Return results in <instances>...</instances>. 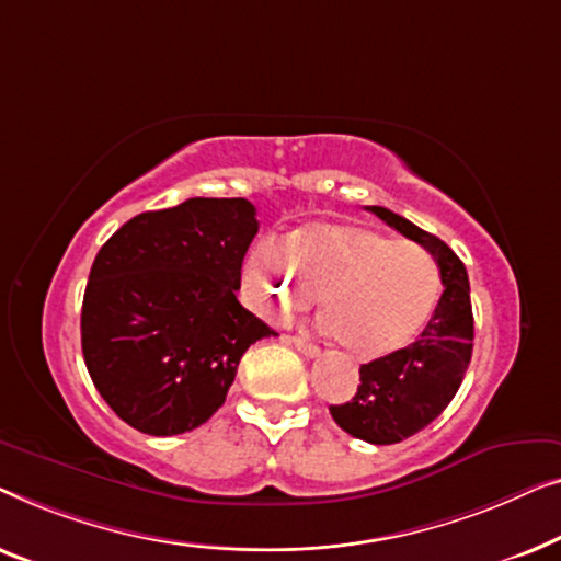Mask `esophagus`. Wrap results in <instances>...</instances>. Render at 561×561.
Wrapping results in <instances>:
<instances>
[{
	"mask_svg": "<svg viewBox=\"0 0 561 561\" xmlns=\"http://www.w3.org/2000/svg\"><path fill=\"white\" fill-rule=\"evenodd\" d=\"M289 343H291V345H295V348H297L299 353H302V356H307V358H314V356H318V353H320V348H318V345H314V343H310V341H307V337L291 335V337H289Z\"/></svg>",
	"mask_w": 561,
	"mask_h": 561,
	"instance_id": "34e87169",
	"label": "esophagus"
}]
</instances>
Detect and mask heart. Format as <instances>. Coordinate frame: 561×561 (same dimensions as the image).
<instances>
[{"mask_svg": "<svg viewBox=\"0 0 561 561\" xmlns=\"http://www.w3.org/2000/svg\"><path fill=\"white\" fill-rule=\"evenodd\" d=\"M247 259V284L279 314L305 310L318 291L335 341L356 358L404 348L435 312L442 277L435 256L360 224L299 226Z\"/></svg>", "mask_w": 561, "mask_h": 561, "instance_id": "b5f03b06", "label": "heart"}]
</instances>
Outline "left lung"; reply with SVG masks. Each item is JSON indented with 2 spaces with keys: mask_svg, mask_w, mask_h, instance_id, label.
Wrapping results in <instances>:
<instances>
[{
  "mask_svg": "<svg viewBox=\"0 0 561 561\" xmlns=\"http://www.w3.org/2000/svg\"><path fill=\"white\" fill-rule=\"evenodd\" d=\"M407 239L435 256L442 277L439 302L412 345L360 366L356 397L333 404L337 427L370 445H393L435 422L460 389L472 356V307L465 264L437 236L381 205H368Z\"/></svg>",
  "mask_w": 561,
  "mask_h": 561,
  "instance_id": "obj_1",
  "label": "left lung"
}]
</instances>
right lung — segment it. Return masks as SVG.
Returning <instances> with one entry per match:
<instances>
[{
    "label": "right lung",
    "mask_w": 561,
    "mask_h": 561,
    "mask_svg": "<svg viewBox=\"0 0 561 561\" xmlns=\"http://www.w3.org/2000/svg\"><path fill=\"white\" fill-rule=\"evenodd\" d=\"M256 231L247 198H191L139 213L101 247L81 348L93 386L129 427L154 437L201 427L249 345L274 333L236 299Z\"/></svg>",
    "instance_id": "add662e5"
}]
</instances>
